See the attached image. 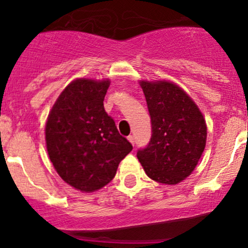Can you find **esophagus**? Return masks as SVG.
Returning <instances> with one entry per match:
<instances>
[{
	"instance_id": "34e87169",
	"label": "esophagus",
	"mask_w": 248,
	"mask_h": 248,
	"mask_svg": "<svg viewBox=\"0 0 248 248\" xmlns=\"http://www.w3.org/2000/svg\"><path fill=\"white\" fill-rule=\"evenodd\" d=\"M128 140H129V142H131V144L134 146V137L133 136H129L128 137Z\"/></svg>"
}]
</instances>
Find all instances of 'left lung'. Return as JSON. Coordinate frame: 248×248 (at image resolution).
<instances>
[{
    "mask_svg": "<svg viewBox=\"0 0 248 248\" xmlns=\"http://www.w3.org/2000/svg\"><path fill=\"white\" fill-rule=\"evenodd\" d=\"M151 117L152 136L137 152L150 179L176 185L189 176L206 145V124L193 99L167 80L140 81Z\"/></svg>",
    "mask_w": 248,
    "mask_h": 248,
    "instance_id": "8db88e82",
    "label": "left lung"
}]
</instances>
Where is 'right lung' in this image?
<instances>
[{
	"label": "right lung",
	"mask_w": 248,
	"mask_h": 248,
	"mask_svg": "<svg viewBox=\"0 0 248 248\" xmlns=\"http://www.w3.org/2000/svg\"><path fill=\"white\" fill-rule=\"evenodd\" d=\"M109 79H77L55 102L46 124L49 158L64 182L81 192L109 184L133 146L104 110Z\"/></svg>",
	"instance_id": "add662e5"
}]
</instances>
